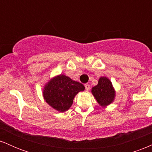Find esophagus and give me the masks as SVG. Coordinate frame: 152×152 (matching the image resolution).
Here are the masks:
<instances>
[{"label": "esophagus", "instance_id": "1", "mask_svg": "<svg viewBox=\"0 0 152 152\" xmlns=\"http://www.w3.org/2000/svg\"><path fill=\"white\" fill-rule=\"evenodd\" d=\"M84 86H85V88H86V89L87 91L89 90V88H90V85L88 84V83H86V84H85Z\"/></svg>", "mask_w": 152, "mask_h": 152}]
</instances>
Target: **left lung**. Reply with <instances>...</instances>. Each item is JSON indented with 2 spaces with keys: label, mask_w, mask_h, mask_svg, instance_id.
I'll return each mask as SVG.
<instances>
[{
  "label": "left lung",
  "mask_w": 152,
  "mask_h": 152,
  "mask_svg": "<svg viewBox=\"0 0 152 152\" xmlns=\"http://www.w3.org/2000/svg\"><path fill=\"white\" fill-rule=\"evenodd\" d=\"M96 101L101 106L109 105L114 100L115 92L111 82L106 77H101L98 85L93 87L91 91Z\"/></svg>",
  "instance_id": "8db88e82"
}]
</instances>
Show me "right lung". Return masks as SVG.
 <instances>
[{"label": "right lung", "mask_w": 152, "mask_h": 152, "mask_svg": "<svg viewBox=\"0 0 152 152\" xmlns=\"http://www.w3.org/2000/svg\"><path fill=\"white\" fill-rule=\"evenodd\" d=\"M85 87L79 82L74 81L68 76L60 75L46 85L43 97L53 109L64 112L71 107L74 96Z\"/></svg>", "instance_id": "add662e5"}]
</instances>
